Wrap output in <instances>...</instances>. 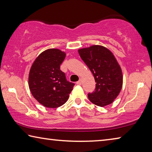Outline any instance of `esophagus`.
Here are the masks:
<instances>
[{
	"mask_svg": "<svg viewBox=\"0 0 152 152\" xmlns=\"http://www.w3.org/2000/svg\"><path fill=\"white\" fill-rule=\"evenodd\" d=\"M76 84H78V85H81L82 84V80L80 79V80H78V82H76Z\"/></svg>",
	"mask_w": 152,
	"mask_h": 152,
	"instance_id": "obj_1",
	"label": "esophagus"
}]
</instances>
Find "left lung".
<instances>
[{"label": "left lung", "instance_id": "obj_1", "mask_svg": "<svg viewBox=\"0 0 152 152\" xmlns=\"http://www.w3.org/2000/svg\"><path fill=\"white\" fill-rule=\"evenodd\" d=\"M78 53L96 82L95 91L88 94L89 100L102 107L111 104L120 93L123 78L115 56L109 49L99 45L79 49Z\"/></svg>", "mask_w": 152, "mask_h": 152}]
</instances>
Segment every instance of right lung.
Wrapping results in <instances>:
<instances>
[{"instance_id":"right-lung-1","label":"right lung","mask_w":152,"mask_h":152,"mask_svg":"<svg viewBox=\"0 0 152 152\" xmlns=\"http://www.w3.org/2000/svg\"><path fill=\"white\" fill-rule=\"evenodd\" d=\"M66 53L59 49L43 51L31 67L29 87L33 97L48 108H57L68 101L74 83L67 81L60 65Z\"/></svg>"}]
</instances>
